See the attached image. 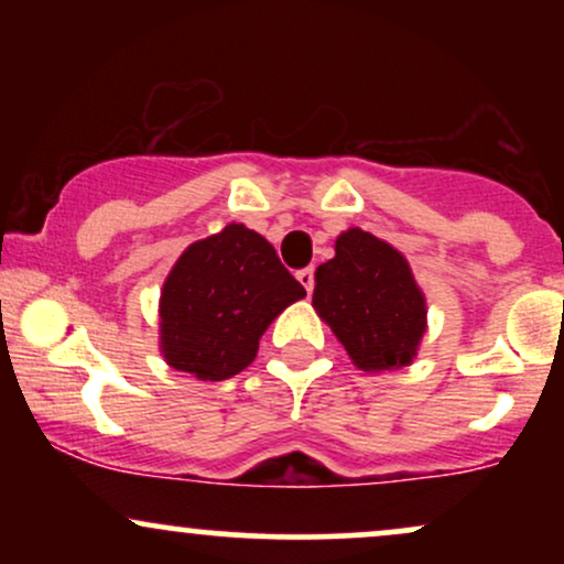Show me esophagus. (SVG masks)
Wrapping results in <instances>:
<instances>
[{
  "label": "esophagus",
  "mask_w": 564,
  "mask_h": 564,
  "mask_svg": "<svg viewBox=\"0 0 564 564\" xmlns=\"http://www.w3.org/2000/svg\"><path fill=\"white\" fill-rule=\"evenodd\" d=\"M296 281H300L302 286L307 289V294H313V286H315V270H313V268H302V270H296Z\"/></svg>",
  "instance_id": "34e87169"
}]
</instances>
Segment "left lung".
Here are the masks:
<instances>
[{
    "instance_id": "obj_1",
    "label": "left lung",
    "mask_w": 564,
    "mask_h": 564,
    "mask_svg": "<svg viewBox=\"0 0 564 564\" xmlns=\"http://www.w3.org/2000/svg\"><path fill=\"white\" fill-rule=\"evenodd\" d=\"M313 304L366 371L411 364L426 332L424 294L405 257L360 228L341 232L334 260L315 270Z\"/></svg>"
}]
</instances>
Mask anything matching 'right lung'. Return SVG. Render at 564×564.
Returning <instances> with one entry per match:
<instances>
[{"instance_id": "add662e5", "label": "right lung", "mask_w": 564, "mask_h": 564, "mask_svg": "<svg viewBox=\"0 0 564 564\" xmlns=\"http://www.w3.org/2000/svg\"><path fill=\"white\" fill-rule=\"evenodd\" d=\"M304 289L260 232L228 225L187 246L161 291L166 364L196 379H230L257 358L264 328Z\"/></svg>"}]
</instances>
